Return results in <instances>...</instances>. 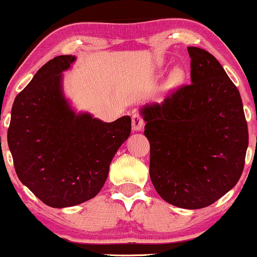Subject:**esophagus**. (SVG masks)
<instances>
[{"label": "esophagus", "instance_id": "34e87169", "mask_svg": "<svg viewBox=\"0 0 257 257\" xmlns=\"http://www.w3.org/2000/svg\"><path fill=\"white\" fill-rule=\"evenodd\" d=\"M132 122H133V129L134 131H141L145 125V120L142 118L141 113L135 112L132 117Z\"/></svg>", "mask_w": 257, "mask_h": 257}]
</instances>
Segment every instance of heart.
<instances>
[{"instance_id": "obj_1", "label": "heart", "mask_w": 257, "mask_h": 257, "mask_svg": "<svg viewBox=\"0 0 257 257\" xmlns=\"http://www.w3.org/2000/svg\"><path fill=\"white\" fill-rule=\"evenodd\" d=\"M181 79H182V72H181V70H178V69L175 70L174 74H172V82H174V83L178 82Z\"/></svg>"}]
</instances>
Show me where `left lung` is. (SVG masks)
<instances>
[{
    "label": "left lung",
    "instance_id": "1",
    "mask_svg": "<svg viewBox=\"0 0 257 257\" xmlns=\"http://www.w3.org/2000/svg\"><path fill=\"white\" fill-rule=\"evenodd\" d=\"M191 83L141 112L150 141V176L176 207L214 203L240 178L249 134L242 99L217 58L188 46Z\"/></svg>",
    "mask_w": 257,
    "mask_h": 257
}]
</instances>
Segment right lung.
<instances>
[{"label":"right lung","instance_id":"right-lung-1","mask_svg":"<svg viewBox=\"0 0 257 257\" xmlns=\"http://www.w3.org/2000/svg\"><path fill=\"white\" fill-rule=\"evenodd\" d=\"M74 61L72 55H61L40 68L15 98L7 134L21 183L54 208L97 195L132 131L129 116L105 123L70 109L61 79Z\"/></svg>","mask_w":257,"mask_h":257}]
</instances>
